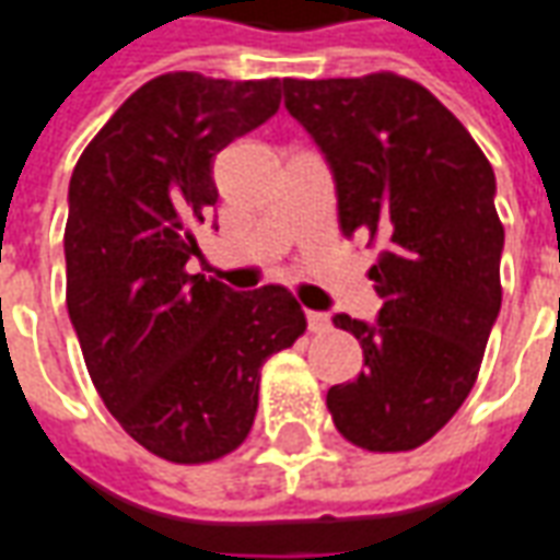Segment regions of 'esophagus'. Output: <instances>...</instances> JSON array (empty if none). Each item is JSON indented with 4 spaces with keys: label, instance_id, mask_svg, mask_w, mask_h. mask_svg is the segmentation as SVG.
I'll return each mask as SVG.
<instances>
[{
    "label": "esophagus",
    "instance_id": "1",
    "mask_svg": "<svg viewBox=\"0 0 560 560\" xmlns=\"http://www.w3.org/2000/svg\"><path fill=\"white\" fill-rule=\"evenodd\" d=\"M306 320H308V330H312V334H324V330L330 327L327 312H306Z\"/></svg>",
    "mask_w": 560,
    "mask_h": 560
}]
</instances>
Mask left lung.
<instances>
[{"label": "left lung", "instance_id": "obj_1", "mask_svg": "<svg viewBox=\"0 0 560 560\" xmlns=\"http://www.w3.org/2000/svg\"><path fill=\"white\" fill-rule=\"evenodd\" d=\"M281 88L334 170L339 230L366 248L382 245L370 267L378 320L334 318L361 339L366 370L327 390V409L348 443L409 452L467 400L498 320L494 170L467 127L412 78H284Z\"/></svg>", "mask_w": 560, "mask_h": 560}]
</instances>
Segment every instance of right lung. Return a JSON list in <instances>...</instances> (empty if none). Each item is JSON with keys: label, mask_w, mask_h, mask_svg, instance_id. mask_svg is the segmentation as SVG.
I'll use <instances>...</instances> for the list:
<instances>
[{"label": "right lung", "mask_w": 560, "mask_h": 560, "mask_svg": "<svg viewBox=\"0 0 560 560\" xmlns=\"http://www.w3.org/2000/svg\"><path fill=\"white\" fill-rule=\"evenodd\" d=\"M279 78H151L78 158L66 306L108 412L151 455L212 464L257 416L260 366L306 334L281 284L236 293L190 276L218 202L214 154L279 112Z\"/></svg>", "instance_id": "add662e5"}]
</instances>
